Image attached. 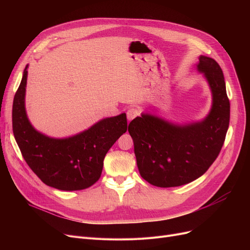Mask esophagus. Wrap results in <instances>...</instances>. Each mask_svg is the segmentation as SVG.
Instances as JSON below:
<instances>
[{
	"label": "esophagus",
	"mask_w": 250,
	"mask_h": 250,
	"mask_svg": "<svg viewBox=\"0 0 250 250\" xmlns=\"http://www.w3.org/2000/svg\"><path fill=\"white\" fill-rule=\"evenodd\" d=\"M139 114H140V112L136 108H128L127 111H126V117H127L128 121L134 120V118L137 117Z\"/></svg>",
	"instance_id": "obj_1"
}]
</instances>
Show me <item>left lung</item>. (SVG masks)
Masks as SVG:
<instances>
[{"label": "left lung", "mask_w": 250, "mask_h": 250, "mask_svg": "<svg viewBox=\"0 0 250 250\" xmlns=\"http://www.w3.org/2000/svg\"><path fill=\"white\" fill-rule=\"evenodd\" d=\"M196 69L212 91L213 104L202 122L174 125L143 113L128 125L141 176L158 188L187 185L209 168L224 144L230 102L222 69L212 58L200 57Z\"/></svg>", "instance_id": "left-lung-1"}]
</instances>
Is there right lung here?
<instances>
[{"label": "right lung", "instance_id": "1", "mask_svg": "<svg viewBox=\"0 0 250 250\" xmlns=\"http://www.w3.org/2000/svg\"><path fill=\"white\" fill-rule=\"evenodd\" d=\"M27 68L24 69L12 109L13 133L24 160L48 187L61 190L90 188L100 178L105 155L126 132L125 113L104 118L70 138H49L37 132L26 114Z\"/></svg>", "mask_w": 250, "mask_h": 250}]
</instances>
